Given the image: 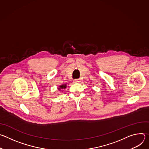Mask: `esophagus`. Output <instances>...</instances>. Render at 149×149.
Listing matches in <instances>:
<instances>
[{
  "label": "esophagus",
  "instance_id": "34e87169",
  "mask_svg": "<svg viewBox=\"0 0 149 149\" xmlns=\"http://www.w3.org/2000/svg\"><path fill=\"white\" fill-rule=\"evenodd\" d=\"M79 82H80V80L79 79H75L74 80V82H75V83H78Z\"/></svg>",
  "mask_w": 149,
  "mask_h": 149
}]
</instances>
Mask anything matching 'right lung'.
Masks as SVG:
<instances>
[{
	"mask_svg": "<svg viewBox=\"0 0 149 149\" xmlns=\"http://www.w3.org/2000/svg\"><path fill=\"white\" fill-rule=\"evenodd\" d=\"M66 87H67V86H66V85H64V84H63V85H62V86H61L59 87V88H58V89H59V90L61 88V89H62V88H66Z\"/></svg>",
	"mask_w": 149,
	"mask_h": 149,
	"instance_id": "obj_1",
	"label": "right lung"
}]
</instances>
